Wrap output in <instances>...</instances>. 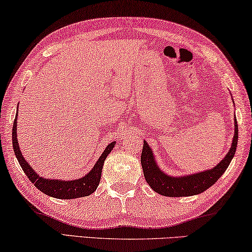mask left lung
I'll use <instances>...</instances> for the list:
<instances>
[{"label": "left lung", "instance_id": "8db88e82", "mask_svg": "<svg viewBox=\"0 0 252 252\" xmlns=\"http://www.w3.org/2000/svg\"><path fill=\"white\" fill-rule=\"evenodd\" d=\"M238 124L234 118V136L232 139L229 152L220 163L214 168L207 169L205 171L186 176H170L161 170L154 157L151 146L144 141L141 156V163L144 172L146 183L154 191L166 197H185L198 195L214 185L220 177L225 172L227 166L231 163L235 154L238 145Z\"/></svg>", "mask_w": 252, "mask_h": 252}]
</instances>
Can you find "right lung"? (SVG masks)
<instances>
[{
  "label": "right lung",
  "instance_id": "add662e5",
  "mask_svg": "<svg viewBox=\"0 0 252 252\" xmlns=\"http://www.w3.org/2000/svg\"><path fill=\"white\" fill-rule=\"evenodd\" d=\"M17 119L18 114L15 116L14 123H13V128H12V145L13 151L17 160L20 163L21 168L27 177L29 178V180L36 186L46 195L54 198L59 199H73V198H80V197L89 196L91 193L95 191V189L98 188L100 178H101L102 172V166L103 162L106 160L108 154L111 152V150L114 149L116 142H111L110 144L102 152L101 156L98 158V161L95 162L94 168L89 171L86 176L79 178V179H73V180H60V179H48V178H42L30 166L28 161L23 158L20 146L18 143V134H17Z\"/></svg>",
  "mask_w": 252,
  "mask_h": 252
}]
</instances>
